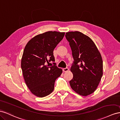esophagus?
<instances>
[{
	"mask_svg": "<svg viewBox=\"0 0 120 120\" xmlns=\"http://www.w3.org/2000/svg\"><path fill=\"white\" fill-rule=\"evenodd\" d=\"M63 71H64V72H68V71H69V68H64V69H63Z\"/></svg>",
	"mask_w": 120,
	"mask_h": 120,
	"instance_id": "esophagus-1",
	"label": "esophagus"
}]
</instances>
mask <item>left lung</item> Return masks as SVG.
Wrapping results in <instances>:
<instances>
[{
	"label": "left lung",
	"mask_w": 120,
	"mask_h": 120,
	"mask_svg": "<svg viewBox=\"0 0 120 120\" xmlns=\"http://www.w3.org/2000/svg\"><path fill=\"white\" fill-rule=\"evenodd\" d=\"M65 36L74 59L70 86L79 94L88 95L94 92L102 76L101 56L91 39L81 32H67Z\"/></svg>",
	"instance_id": "left-lung-1"
}]
</instances>
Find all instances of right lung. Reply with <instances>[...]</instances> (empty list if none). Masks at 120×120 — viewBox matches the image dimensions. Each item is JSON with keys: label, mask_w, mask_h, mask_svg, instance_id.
<instances>
[{"label": "right lung", "mask_w": 120, "mask_h": 120, "mask_svg": "<svg viewBox=\"0 0 120 120\" xmlns=\"http://www.w3.org/2000/svg\"><path fill=\"white\" fill-rule=\"evenodd\" d=\"M64 34L45 32L31 39L25 47L21 60L22 74L29 89L38 97L43 98L52 92L56 80L62 73L54 63L53 50ZM51 61L54 65L50 67L47 64Z\"/></svg>", "instance_id": "1"}]
</instances>
